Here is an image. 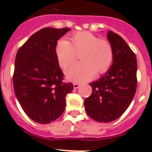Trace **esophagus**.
<instances>
[{"instance_id": "1", "label": "esophagus", "mask_w": 152, "mask_h": 152, "mask_svg": "<svg viewBox=\"0 0 152 152\" xmlns=\"http://www.w3.org/2000/svg\"><path fill=\"white\" fill-rule=\"evenodd\" d=\"M80 84H79V83H75V84H74V88H75V89H77V88L80 87Z\"/></svg>"}]
</instances>
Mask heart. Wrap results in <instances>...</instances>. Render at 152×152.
<instances>
[{"label": "heart", "mask_w": 152, "mask_h": 152, "mask_svg": "<svg viewBox=\"0 0 152 152\" xmlns=\"http://www.w3.org/2000/svg\"><path fill=\"white\" fill-rule=\"evenodd\" d=\"M79 53L81 61L66 72L67 77L73 81L83 82L92 78L96 72L105 73L113 62L114 52L110 42L87 31L74 33L70 41L61 39L56 43V58L64 69L74 63Z\"/></svg>", "instance_id": "b5f03b06"}]
</instances>
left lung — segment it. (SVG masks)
Listing matches in <instances>:
<instances>
[{"label": "left lung", "instance_id": "left-lung-1", "mask_svg": "<svg viewBox=\"0 0 152 152\" xmlns=\"http://www.w3.org/2000/svg\"><path fill=\"white\" fill-rule=\"evenodd\" d=\"M107 39L113 49V62L105 75L89 84L92 94L84 100L86 113L100 123L120 117L130 105L137 87L135 54L113 31H108Z\"/></svg>", "mask_w": 152, "mask_h": 152}]
</instances>
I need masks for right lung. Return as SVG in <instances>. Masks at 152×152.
Here are the masks:
<instances>
[{
	"instance_id": "add662e5",
	"label": "right lung",
	"mask_w": 152,
	"mask_h": 152,
	"mask_svg": "<svg viewBox=\"0 0 152 152\" xmlns=\"http://www.w3.org/2000/svg\"><path fill=\"white\" fill-rule=\"evenodd\" d=\"M70 30L43 28L17 51L14 92L25 113L36 123L47 124L60 117L65 109V96L74 89L72 83L63 81L56 56L58 40Z\"/></svg>"
}]
</instances>
